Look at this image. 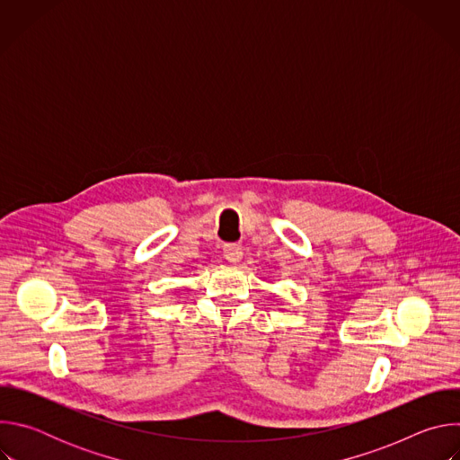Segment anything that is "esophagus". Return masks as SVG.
Masks as SVG:
<instances>
[{"instance_id":"34e87169","label":"esophagus","mask_w":460,"mask_h":460,"mask_svg":"<svg viewBox=\"0 0 460 460\" xmlns=\"http://www.w3.org/2000/svg\"><path fill=\"white\" fill-rule=\"evenodd\" d=\"M224 256H226V260L229 261V264H238V261L243 256V251H242V247H238L234 243H227L224 247Z\"/></svg>"}]
</instances>
